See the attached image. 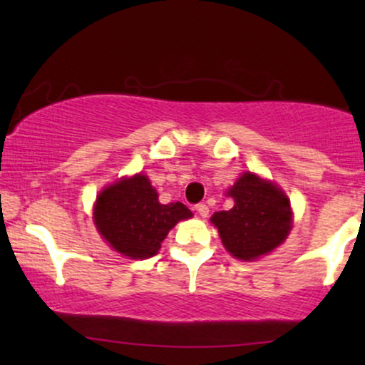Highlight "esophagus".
<instances>
[{"mask_svg":"<svg viewBox=\"0 0 365 365\" xmlns=\"http://www.w3.org/2000/svg\"><path fill=\"white\" fill-rule=\"evenodd\" d=\"M195 211L199 212V216H202V217H207V215H209V207L206 206V204H197Z\"/></svg>","mask_w":365,"mask_h":365,"instance_id":"1","label":"esophagus"}]
</instances>
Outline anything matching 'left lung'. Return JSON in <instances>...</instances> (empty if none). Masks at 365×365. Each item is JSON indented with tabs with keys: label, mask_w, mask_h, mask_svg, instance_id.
<instances>
[{
	"label": "left lung",
	"mask_w": 365,
	"mask_h": 365,
	"mask_svg": "<svg viewBox=\"0 0 365 365\" xmlns=\"http://www.w3.org/2000/svg\"><path fill=\"white\" fill-rule=\"evenodd\" d=\"M228 195L233 207L215 212L211 223L230 254L252 261L283 244L292 228L290 200L274 183L244 173Z\"/></svg>",
	"instance_id": "8db88e82"
}]
</instances>
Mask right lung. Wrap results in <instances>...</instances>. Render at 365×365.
<instances>
[{"mask_svg": "<svg viewBox=\"0 0 365 365\" xmlns=\"http://www.w3.org/2000/svg\"><path fill=\"white\" fill-rule=\"evenodd\" d=\"M192 212L185 204H161L145 175H135L106 187L94 207L98 232L116 252L132 259H148L180 220Z\"/></svg>", "mask_w": 365, "mask_h": 365, "instance_id": "obj_1", "label": "right lung"}]
</instances>
